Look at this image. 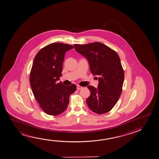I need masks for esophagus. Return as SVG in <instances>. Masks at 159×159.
I'll return each mask as SVG.
<instances>
[{
  "label": "esophagus",
  "mask_w": 159,
  "mask_h": 159,
  "mask_svg": "<svg viewBox=\"0 0 159 159\" xmlns=\"http://www.w3.org/2000/svg\"><path fill=\"white\" fill-rule=\"evenodd\" d=\"M83 88V87L80 86V85H77V90H80Z\"/></svg>",
  "instance_id": "obj_1"
}]
</instances>
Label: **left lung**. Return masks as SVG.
<instances>
[{
	"mask_svg": "<svg viewBox=\"0 0 159 159\" xmlns=\"http://www.w3.org/2000/svg\"><path fill=\"white\" fill-rule=\"evenodd\" d=\"M74 45L77 52L86 57L93 75L99 76L98 88L88 86L90 91L88 106L98 114L109 112L122 92L124 71L120 57L114 50L99 42Z\"/></svg>",
	"mask_w": 159,
	"mask_h": 159,
	"instance_id": "obj_1",
	"label": "left lung"
}]
</instances>
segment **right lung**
<instances>
[{"label": "right lung", "mask_w": 159, "mask_h": 159, "mask_svg": "<svg viewBox=\"0 0 159 159\" xmlns=\"http://www.w3.org/2000/svg\"><path fill=\"white\" fill-rule=\"evenodd\" d=\"M73 45L55 43L44 47L34 58L29 81L34 97L47 114L57 116L66 109L75 84L65 86L57 81L61 76L65 52Z\"/></svg>", "instance_id": "obj_1"}]
</instances>
